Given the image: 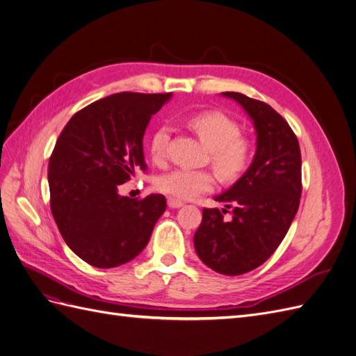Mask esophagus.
<instances>
[{
  "label": "esophagus",
  "instance_id": "34e87169",
  "mask_svg": "<svg viewBox=\"0 0 356 356\" xmlns=\"http://www.w3.org/2000/svg\"><path fill=\"white\" fill-rule=\"evenodd\" d=\"M182 204H184V203H182V202L178 200V199H174V197H169V199H168V207L172 208V209H178V208L182 207Z\"/></svg>",
  "mask_w": 356,
  "mask_h": 356
}]
</instances>
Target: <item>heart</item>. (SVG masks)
I'll list each match as a JSON object with an SVG mask.
<instances>
[{"mask_svg": "<svg viewBox=\"0 0 356 356\" xmlns=\"http://www.w3.org/2000/svg\"><path fill=\"white\" fill-rule=\"evenodd\" d=\"M187 126L200 138V141L211 149L213 166L220 174L232 178L245 169L250 161L251 147L246 139L241 138L238 123L230 117L217 111H203L190 115ZM170 127L160 124L149 138V156L157 165H161L168 156ZM215 178L208 170H195L178 168L156 179L159 191L177 199H195L202 193L211 191Z\"/></svg>", "mask_w": 356, "mask_h": 356, "instance_id": "heart-1", "label": "heart"}]
</instances>
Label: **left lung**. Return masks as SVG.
<instances>
[{
    "mask_svg": "<svg viewBox=\"0 0 356 356\" xmlns=\"http://www.w3.org/2000/svg\"><path fill=\"white\" fill-rule=\"evenodd\" d=\"M238 102L255 129V154L234 184L215 197L225 209L203 208L195 233L200 260L221 275L254 270L281 245L298 211L301 154L293 129L270 105L238 92H224ZM232 209V218H223Z\"/></svg>",
    "mask_w": 356,
    "mask_h": 356,
    "instance_id": "obj_1",
    "label": "left lung"
}]
</instances>
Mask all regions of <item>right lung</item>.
I'll return each mask as SVG.
<instances>
[{
    "mask_svg": "<svg viewBox=\"0 0 356 356\" xmlns=\"http://www.w3.org/2000/svg\"><path fill=\"white\" fill-rule=\"evenodd\" d=\"M172 93H115L96 101L63 127L49 160L50 209L63 241L83 261L122 266L147 246L166 209L163 195L143 200L118 187L145 170L143 139Z\"/></svg>",
    "mask_w": 356,
    "mask_h": 356,
    "instance_id": "1",
    "label": "right lung"
}]
</instances>
